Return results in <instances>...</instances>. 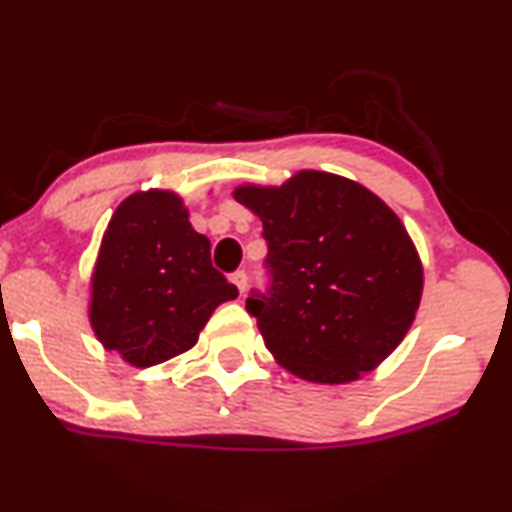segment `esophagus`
Wrapping results in <instances>:
<instances>
[{
  "instance_id": "34e87169",
  "label": "esophagus",
  "mask_w": 512,
  "mask_h": 512,
  "mask_svg": "<svg viewBox=\"0 0 512 512\" xmlns=\"http://www.w3.org/2000/svg\"><path fill=\"white\" fill-rule=\"evenodd\" d=\"M231 281L238 286L240 293H245V289H248V274H245L243 269H238V272H233V274H231Z\"/></svg>"
}]
</instances>
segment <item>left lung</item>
<instances>
[{
    "label": "left lung",
    "instance_id": "obj_1",
    "mask_svg": "<svg viewBox=\"0 0 512 512\" xmlns=\"http://www.w3.org/2000/svg\"><path fill=\"white\" fill-rule=\"evenodd\" d=\"M267 240V291L248 313L276 361L310 383L342 385L383 363L414 322L424 269L380 197L301 170L281 187H238Z\"/></svg>",
    "mask_w": 512,
    "mask_h": 512
}]
</instances>
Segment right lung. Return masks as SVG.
<instances>
[{
	"mask_svg": "<svg viewBox=\"0 0 512 512\" xmlns=\"http://www.w3.org/2000/svg\"><path fill=\"white\" fill-rule=\"evenodd\" d=\"M236 296L182 199L151 190L127 197L108 223L88 317L105 349L149 368L192 349L211 313Z\"/></svg>",
	"mask_w": 512,
	"mask_h": 512,
	"instance_id": "1",
	"label": "right lung"
}]
</instances>
